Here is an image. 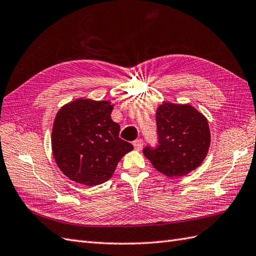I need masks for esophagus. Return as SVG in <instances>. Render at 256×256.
<instances>
[{"label": "esophagus", "instance_id": "esophagus-1", "mask_svg": "<svg viewBox=\"0 0 256 256\" xmlns=\"http://www.w3.org/2000/svg\"><path fill=\"white\" fill-rule=\"evenodd\" d=\"M133 145H134V148L136 150H142V146H144V140H136L135 142H133Z\"/></svg>", "mask_w": 256, "mask_h": 256}]
</instances>
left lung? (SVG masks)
<instances>
[{
  "instance_id": "obj_1",
  "label": "left lung",
  "mask_w": 256,
  "mask_h": 256,
  "mask_svg": "<svg viewBox=\"0 0 256 256\" xmlns=\"http://www.w3.org/2000/svg\"><path fill=\"white\" fill-rule=\"evenodd\" d=\"M159 145L144 148L145 157L157 171L184 176L204 162L210 146V130L203 114L191 104L164 101L156 112Z\"/></svg>"
}]
</instances>
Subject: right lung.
Wrapping results in <instances>:
<instances>
[{
    "label": "right lung",
    "instance_id": "right-lung-1",
    "mask_svg": "<svg viewBox=\"0 0 256 256\" xmlns=\"http://www.w3.org/2000/svg\"><path fill=\"white\" fill-rule=\"evenodd\" d=\"M110 101L77 98L58 111L51 145L58 167L70 180L87 186L108 181L133 145L118 138Z\"/></svg>",
    "mask_w": 256,
    "mask_h": 256
}]
</instances>
